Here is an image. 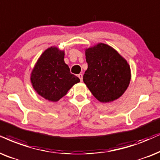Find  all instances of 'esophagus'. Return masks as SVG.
<instances>
[{"label":"esophagus","mask_w":160,"mask_h":160,"mask_svg":"<svg viewBox=\"0 0 160 160\" xmlns=\"http://www.w3.org/2000/svg\"><path fill=\"white\" fill-rule=\"evenodd\" d=\"M78 78H80V81H82V74H78Z\"/></svg>","instance_id":"obj_1"}]
</instances>
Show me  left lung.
Returning a JSON list of instances; mask_svg holds the SVG:
<instances>
[{
	"label": "left lung",
	"mask_w": 160,
	"mask_h": 160,
	"mask_svg": "<svg viewBox=\"0 0 160 160\" xmlns=\"http://www.w3.org/2000/svg\"><path fill=\"white\" fill-rule=\"evenodd\" d=\"M88 68L83 82L94 98L101 102H112L128 88L131 80L130 66L124 58L105 43L86 49Z\"/></svg>",
	"instance_id": "8db88e82"
}]
</instances>
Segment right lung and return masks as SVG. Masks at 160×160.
I'll use <instances>...</instances> for the list:
<instances>
[{
	"label": "right lung",
	"instance_id": "right-lung-1",
	"mask_svg": "<svg viewBox=\"0 0 160 160\" xmlns=\"http://www.w3.org/2000/svg\"><path fill=\"white\" fill-rule=\"evenodd\" d=\"M64 55L63 51L52 46L40 55L32 70V86L46 100L57 102L80 82L78 77L71 74Z\"/></svg>",
	"mask_w": 160,
	"mask_h": 160
}]
</instances>
